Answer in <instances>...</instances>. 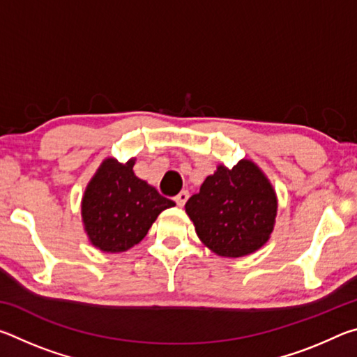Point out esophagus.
I'll return each instance as SVG.
<instances>
[{
  "label": "esophagus",
  "mask_w": 357,
  "mask_h": 357,
  "mask_svg": "<svg viewBox=\"0 0 357 357\" xmlns=\"http://www.w3.org/2000/svg\"><path fill=\"white\" fill-rule=\"evenodd\" d=\"M187 200H189V192H187V190H181L178 195L174 197V202H176L178 206H181V208L184 206Z\"/></svg>",
  "instance_id": "34e87169"
}]
</instances>
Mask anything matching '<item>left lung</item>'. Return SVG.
<instances>
[{
	"label": "left lung",
	"mask_w": 357,
	"mask_h": 357,
	"mask_svg": "<svg viewBox=\"0 0 357 357\" xmlns=\"http://www.w3.org/2000/svg\"><path fill=\"white\" fill-rule=\"evenodd\" d=\"M198 238L220 257L239 258L258 250L273 233L277 198L250 160L231 170L220 165L185 203Z\"/></svg>",
	"instance_id": "1"
}]
</instances>
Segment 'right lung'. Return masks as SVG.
<instances>
[{"label": "right lung", "mask_w": 357, "mask_h": 357, "mask_svg": "<svg viewBox=\"0 0 357 357\" xmlns=\"http://www.w3.org/2000/svg\"><path fill=\"white\" fill-rule=\"evenodd\" d=\"M134 160L107 159L96 173L82 203L91 243L104 252H126L146 236L162 211L174 206L154 187L134 174Z\"/></svg>", "instance_id": "add662e5"}]
</instances>
